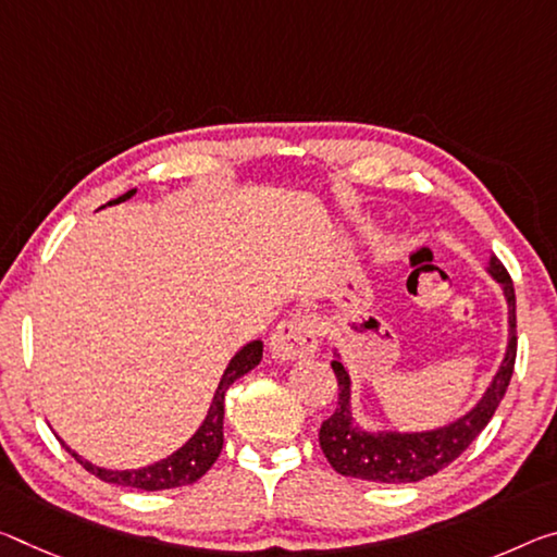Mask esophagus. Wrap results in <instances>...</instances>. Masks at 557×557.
I'll return each mask as SVG.
<instances>
[{
  "label": "esophagus",
  "instance_id": "esophagus-1",
  "mask_svg": "<svg viewBox=\"0 0 557 557\" xmlns=\"http://www.w3.org/2000/svg\"><path fill=\"white\" fill-rule=\"evenodd\" d=\"M317 347H320V324L307 312L282 320L270 337L272 355L282 361L314 355Z\"/></svg>",
  "mask_w": 557,
  "mask_h": 557
}]
</instances>
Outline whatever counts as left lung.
<instances>
[{"mask_svg": "<svg viewBox=\"0 0 557 557\" xmlns=\"http://www.w3.org/2000/svg\"><path fill=\"white\" fill-rule=\"evenodd\" d=\"M491 275L503 285L510 312V342L496 379L471 413L429 434H367L349 417V376L337 359L332 361L339 384L337 409L322 421L320 446L337 473L374 483H413L446 469L469 448L496 413L516 369V289L508 270L498 258L491 260Z\"/></svg>", "mask_w": 557, "mask_h": 557, "instance_id": "8db88e82", "label": "left lung"}]
</instances>
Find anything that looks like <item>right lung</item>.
<instances>
[{
    "label": "right lung",
    "instance_id": "right-lung-1",
    "mask_svg": "<svg viewBox=\"0 0 557 557\" xmlns=\"http://www.w3.org/2000/svg\"><path fill=\"white\" fill-rule=\"evenodd\" d=\"M134 193L136 190H128L126 196H121L111 202L128 200ZM260 359H262V342H250L247 347L237 351L231 364H227L223 379H220L213 404H210V411L206 421H202V426L198 429V434L193 436L183 448H178L171 458H163V461L138 471H106V469H99V466H91L88 461H84V458H78L76 454L69 451V448L66 451L72 454L88 473H94L96 479H101L106 483L126 485V488L165 491V488H178V485L196 483L200 475L215 463V458L220 456V448H223L225 392L231 389L235 379H240L243 374L250 372L252 367H258Z\"/></svg>",
    "mask_w": 557,
    "mask_h": 557
}]
</instances>
